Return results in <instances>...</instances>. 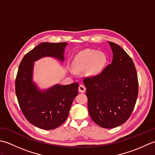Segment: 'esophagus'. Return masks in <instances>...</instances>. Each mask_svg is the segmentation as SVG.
<instances>
[{"label": "esophagus", "instance_id": "1", "mask_svg": "<svg viewBox=\"0 0 155 155\" xmlns=\"http://www.w3.org/2000/svg\"><path fill=\"white\" fill-rule=\"evenodd\" d=\"M85 91H86V88H85V87L83 86V85L81 84L79 87H78V91H79L80 93H84Z\"/></svg>", "mask_w": 155, "mask_h": 155}]
</instances>
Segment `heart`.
<instances>
[{
  "instance_id": "1",
  "label": "heart",
  "mask_w": 155,
  "mask_h": 155,
  "mask_svg": "<svg viewBox=\"0 0 155 155\" xmlns=\"http://www.w3.org/2000/svg\"><path fill=\"white\" fill-rule=\"evenodd\" d=\"M107 58L103 52L86 49L79 52L74 59V67L77 71H84L90 76L99 74L106 64Z\"/></svg>"
}]
</instances>
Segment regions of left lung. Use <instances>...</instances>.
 <instances>
[{
  "mask_svg": "<svg viewBox=\"0 0 155 155\" xmlns=\"http://www.w3.org/2000/svg\"><path fill=\"white\" fill-rule=\"evenodd\" d=\"M113 61L101 74L85 78L88 109L95 123L113 128L124 123L132 114L139 93L134 62L120 46L108 42Z\"/></svg>",
  "mask_w": 155,
  "mask_h": 155,
  "instance_id": "8db88e82",
  "label": "left lung"
}]
</instances>
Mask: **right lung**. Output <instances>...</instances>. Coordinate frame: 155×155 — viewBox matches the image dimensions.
<instances>
[{"label": "right lung", "instance_id": "add662e5", "mask_svg": "<svg viewBox=\"0 0 155 155\" xmlns=\"http://www.w3.org/2000/svg\"><path fill=\"white\" fill-rule=\"evenodd\" d=\"M67 42H42L23 57L15 81L20 108L29 123L44 130L54 129L67 120L78 84H55L41 91L34 83V62L45 57L64 61Z\"/></svg>", "mask_w": 155, "mask_h": 155}]
</instances>
